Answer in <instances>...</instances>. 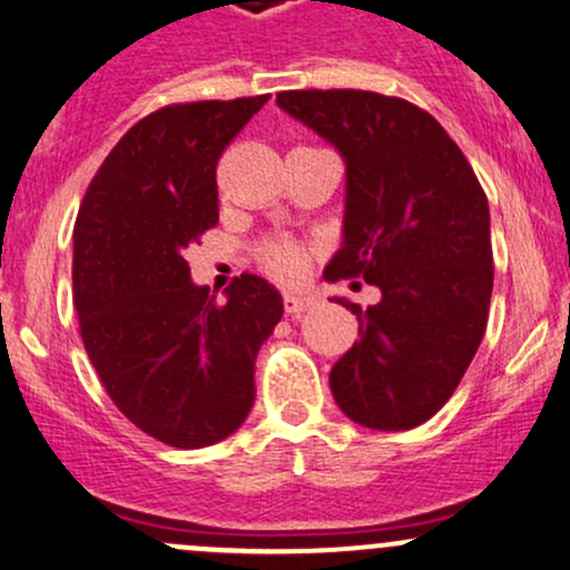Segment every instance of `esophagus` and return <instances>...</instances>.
<instances>
[{"label": "esophagus", "mask_w": 570, "mask_h": 570, "mask_svg": "<svg viewBox=\"0 0 570 570\" xmlns=\"http://www.w3.org/2000/svg\"><path fill=\"white\" fill-rule=\"evenodd\" d=\"M312 307H317V298L309 296V293H296V291L285 293V309L291 312V315H302V312H307Z\"/></svg>", "instance_id": "34e87169"}]
</instances>
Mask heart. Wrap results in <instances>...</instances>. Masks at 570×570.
<instances>
[{"instance_id": "heart-1", "label": "heart", "mask_w": 570, "mask_h": 570, "mask_svg": "<svg viewBox=\"0 0 570 570\" xmlns=\"http://www.w3.org/2000/svg\"><path fill=\"white\" fill-rule=\"evenodd\" d=\"M263 261H266V266L272 268L274 274H279V277L296 279L302 277L304 268H307L309 253L304 244L293 242V238H277V242H272L266 247Z\"/></svg>"}]
</instances>
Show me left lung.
Returning a JSON list of instances; mask_svg holds the SVG:
<instances>
[{"instance_id":"8db88e82","label":"left lung","mask_w":570,"mask_h":570,"mask_svg":"<svg viewBox=\"0 0 570 570\" xmlns=\"http://www.w3.org/2000/svg\"><path fill=\"white\" fill-rule=\"evenodd\" d=\"M277 106L345 160L342 247L323 277H364L381 302L332 366L342 413L381 432L413 430L449 402L487 332L492 238L487 195L438 119L358 89L279 91Z\"/></svg>"}]
</instances>
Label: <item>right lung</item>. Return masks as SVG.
<instances>
[{
    "instance_id": "obj_1",
    "label": "right lung",
    "mask_w": 570,
    "mask_h": 570,
    "mask_svg": "<svg viewBox=\"0 0 570 570\" xmlns=\"http://www.w3.org/2000/svg\"><path fill=\"white\" fill-rule=\"evenodd\" d=\"M268 95L165 106L100 165L72 230L81 340L114 405L174 449L234 434L255 402V358L283 296L242 274L219 304L185 249L219 219L217 163Z\"/></svg>"
}]
</instances>
